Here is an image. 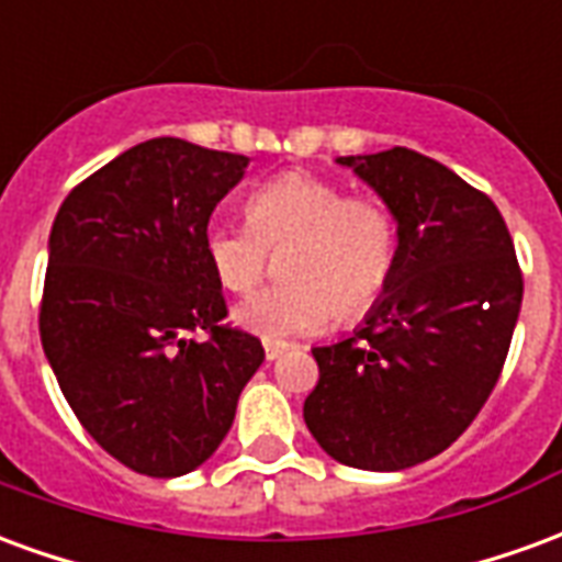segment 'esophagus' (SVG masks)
<instances>
[{"label":"esophagus","mask_w":562,"mask_h":562,"mask_svg":"<svg viewBox=\"0 0 562 562\" xmlns=\"http://www.w3.org/2000/svg\"><path fill=\"white\" fill-rule=\"evenodd\" d=\"M261 346H265V358H268V361H277L280 355L289 352V342L282 340H265Z\"/></svg>","instance_id":"esophagus-1"}]
</instances>
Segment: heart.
Here are the masks:
<instances>
[{
    "mask_svg": "<svg viewBox=\"0 0 562 562\" xmlns=\"http://www.w3.org/2000/svg\"><path fill=\"white\" fill-rule=\"evenodd\" d=\"M292 244L282 261L289 282L237 306V325L268 340L325 330L340 313L364 318L389 292L397 268V222L373 195L313 171H285L246 198V222L213 220L204 256L234 294L252 292L268 270L270 249Z\"/></svg>",
    "mask_w": 562,
    "mask_h": 562,
    "instance_id": "1",
    "label": "heart"
}]
</instances>
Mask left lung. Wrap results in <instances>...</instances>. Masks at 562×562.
I'll list each match as a JSON object with an SVG mask.
<instances>
[{"mask_svg": "<svg viewBox=\"0 0 562 562\" xmlns=\"http://www.w3.org/2000/svg\"><path fill=\"white\" fill-rule=\"evenodd\" d=\"M397 220V268L364 328L316 346L310 434L355 470L397 472L458 439L506 364L524 297L491 198L406 147L340 156Z\"/></svg>", "mask_w": 562, "mask_h": 562, "instance_id": "obj_1", "label": "left lung"}]
</instances>
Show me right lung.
<instances>
[{"instance_id":"right-lung-1","label":"right lung","mask_w":562,"mask_h":562,"mask_svg":"<svg viewBox=\"0 0 562 562\" xmlns=\"http://www.w3.org/2000/svg\"><path fill=\"white\" fill-rule=\"evenodd\" d=\"M246 165L180 138L144 140L75 186L50 228L44 355L87 434L140 475L201 467L265 361L258 337L222 322L204 256L210 213Z\"/></svg>"}]
</instances>
